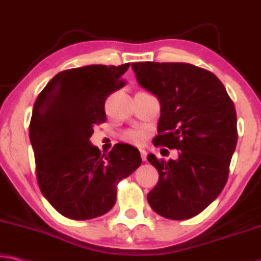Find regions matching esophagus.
Here are the masks:
<instances>
[{"mask_svg": "<svg viewBox=\"0 0 261 261\" xmlns=\"http://www.w3.org/2000/svg\"><path fill=\"white\" fill-rule=\"evenodd\" d=\"M140 156H142V160L143 161H145L146 160V155H147V153H146V151L144 150V148H140Z\"/></svg>", "mask_w": 261, "mask_h": 261, "instance_id": "34e87169", "label": "esophagus"}]
</instances>
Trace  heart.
<instances>
[{
  "label": "heart",
  "mask_w": 261,
  "mask_h": 261,
  "mask_svg": "<svg viewBox=\"0 0 261 261\" xmlns=\"http://www.w3.org/2000/svg\"><path fill=\"white\" fill-rule=\"evenodd\" d=\"M123 139L135 145H140L145 142V134L140 130H127L123 134Z\"/></svg>",
  "instance_id": "1"
}]
</instances>
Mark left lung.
<instances>
[{
  "label": "left lung",
  "mask_w": 261,
  "mask_h": 261,
  "mask_svg": "<svg viewBox=\"0 0 261 261\" xmlns=\"http://www.w3.org/2000/svg\"><path fill=\"white\" fill-rule=\"evenodd\" d=\"M139 85L159 98L155 146L179 150L176 160H147L159 181L147 194L151 208L168 220H188L220 195L238 139L232 100L214 73L186 63L131 64Z\"/></svg>",
  "instance_id": "obj_1"
}]
</instances>
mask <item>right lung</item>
<instances>
[{
  "label": "right lung",
  "instance_id": "1",
  "mask_svg": "<svg viewBox=\"0 0 261 261\" xmlns=\"http://www.w3.org/2000/svg\"><path fill=\"white\" fill-rule=\"evenodd\" d=\"M130 64L66 69L52 79L35 102L29 126L36 175L43 195L71 220L102 216L116 202L117 185L142 164L139 151L117 144L108 154L89 142L106 122L105 103L125 86Z\"/></svg>",
  "mask_w": 261,
  "mask_h": 261
}]
</instances>
